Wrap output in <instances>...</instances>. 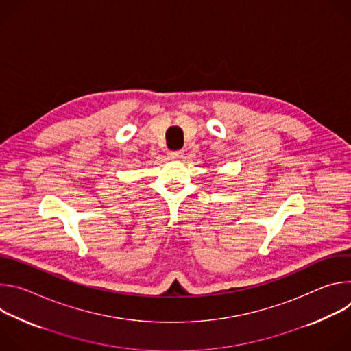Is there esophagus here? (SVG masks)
Returning a JSON list of instances; mask_svg holds the SVG:
<instances>
[{
    "label": "esophagus",
    "mask_w": 351,
    "mask_h": 351,
    "mask_svg": "<svg viewBox=\"0 0 351 351\" xmlns=\"http://www.w3.org/2000/svg\"><path fill=\"white\" fill-rule=\"evenodd\" d=\"M184 156V152L183 149H176V152H169L168 153V157L172 158V160H178V158H182Z\"/></svg>",
    "instance_id": "obj_1"
}]
</instances>
